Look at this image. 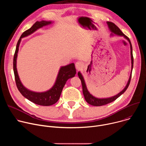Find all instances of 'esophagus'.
Masks as SVG:
<instances>
[{
	"label": "esophagus",
	"instance_id": "obj_1",
	"mask_svg": "<svg viewBox=\"0 0 146 146\" xmlns=\"http://www.w3.org/2000/svg\"><path fill=\"white\" fill-rule=\"evenodd\" d=\"M75 66H76V68L77 69V70H79L83 68V66H84V64H83V63L81 62H77L76 63Z\"/></svg>",
	"mask_w": 146,
	"mask_h": 146
}]
</instances>
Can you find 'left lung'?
<instances>
[{"label":"left lung","mask_w":146,"mask_h":146,"mask_svg":"<svg viewBox=\"0 0 146 146\" xmlns=\"http://www.w3.org/2000/svg\"><path fill=\"white\" fill-rule=\"evenodd\" d=\"M107 24L108 25V27L109 28L110 31L112 32L111 35H114V34L117 35L118 36H123L128 41L130 44V47H131V60H132V70H131V75L129 78V80L128 81L127 84L126 86V87L124 88V89L121 91L119 94H118L117 95L111 97V98H102V99H99V98H97L94 97V96H92L91 94H90V93L89 92V91H88L87 88V86L86 84V82L84 81V79L83 78L82 74H81V73L79 72H78V76L80 78V79L81 80V84H82V93L83 95L84 96V98L86 100V102L89 103L90 105H92V106H103V105H107V104L111 103L113 101H114L115 99H117L119 96H120L123 93L125 92V91L131 82V76H132V69H133V54H132V44L131 43V41L129 40V38L127 36L125 35L122 31L119 29V28L115 25L114 23H111V22H107Z\"/></svg>","instance_id":"left-lung-1"}]
</instances>
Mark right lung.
I'll return each mask as SVG.
<instances>
[{"mask_svg": "<svg viewBox=\"0 0 146 146\" xmlns=\"http://www.w3.org/2000/svg\"><path fill=\"white\" fill-rule=\"evenodd\" d=\"M51 21H37L31 28L25 31L18 41L13 59V70L15 80L16 86L20 93L33 103L38 105L46 106L52 105L59 100L62 91L67 80L69 78L74 77L76 74L74 64L72 63L65 66H62L60 68L55 84L50 90L43 92H36L26 88L21 82L17 70V58L19 49L18 48L22 38L31 35L38 29L51 24Z\"/></svg>", "mask_w": 146, "mask_h": 146, "instance_id": "1", "label": "right lung"}]
</instances>
